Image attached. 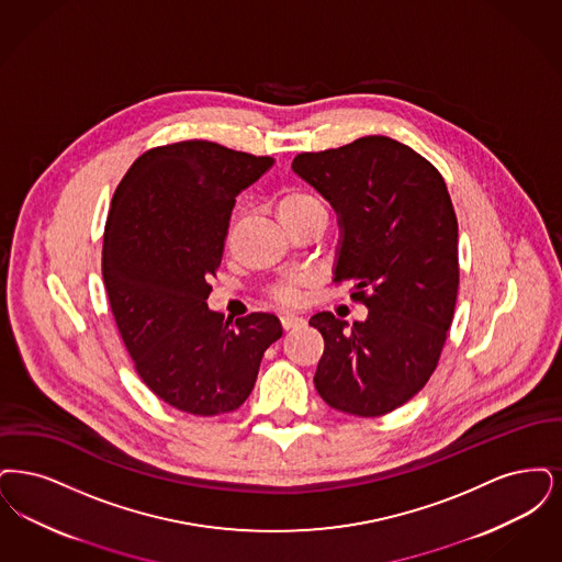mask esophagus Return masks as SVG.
<instances>
[{
  "mask_svg": "<svg viewBox=\"0 0 562 562\" xmlns=\"http://www.w3.org/2000/svg\"><path fill=\"white\" fill-rule=\"evenodd\" d=\"M281 325H283V329H293V327L304 325V318L297 317V315H281Z\"/></svg>",
  "mask_w": 562,
  "mask_h": 562,
  "instance_id": "esophagus-1",
  "label": "esophagus"
}]
</instances>
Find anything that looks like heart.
I'll return each instance as SVG.
<instances>
[{"instance_id": "heart-1", "label": "heart", "mask_w": 562, "mask_h": 562, "mask_svg": "<svg viewBox=\"0 0 562 562\" xmlns=\"http://www.w3.org/2000/svg\"><path fill=\"white\" fill-rule=\"evenodd\" d=\"M277 214L288 228H293L311 220L327 218V205L315 191L292 187V189H285L277 199ZM270 293L277 302H283V304H295L300 300L297 283L274 285Z\"/></svg>"}]
</instances>
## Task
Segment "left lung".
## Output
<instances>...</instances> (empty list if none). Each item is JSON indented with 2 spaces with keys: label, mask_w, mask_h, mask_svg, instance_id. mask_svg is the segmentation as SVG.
Here are the masks:
<instances>
[{
  "label": "left lung",
  "mask_w": 562,
  "mask_h": 562,
  "mask_svg": "<svg viewBox=\"0 0 562 562\" xmlns=\"http://www.w3.org/2000/svg\"><path fill=\"white\" fill-rule=\"evenodd\" d=\"M292 170L338 214L334 281H352L369 308L352 325L331 313L311 317L325 340L315 386L344 414H389L430 380L456 311L458 218L447 184L389 136L300 153Z\"/></svg>",
  "instance_id": "1"
}]
</instances>
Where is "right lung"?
<instances>
[{"label":"right lung","mask_w":562,"mask_h":562,"mask_svg":"<svg viewBox=\"0 0 562 562\" xmlns=\"http://www.w3.org/2000/svg\"><path fill=\"white\" fill-rule=\"evenodd\" d=\"M272 164L207 140L150 148L111 201L102 245L111 311L143 382L180 412L239 409L283 334L270 313L233 323L207 308L235 199Z\"/></svg>","instance_id":"1"}]
</instances>
